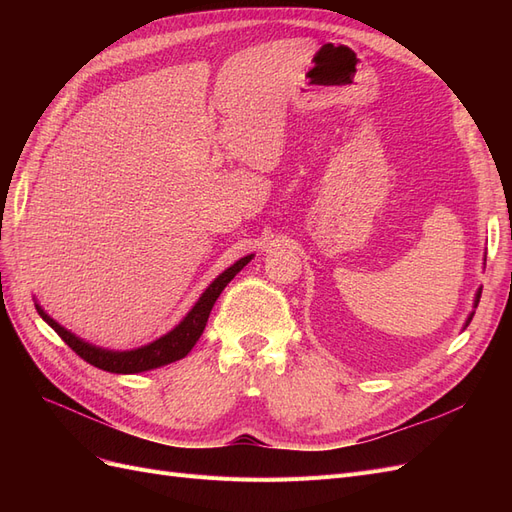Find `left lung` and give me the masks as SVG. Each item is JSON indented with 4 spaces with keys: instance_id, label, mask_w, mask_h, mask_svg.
<instances>
[{
    "instance_id": "1",
    "label": "left lung",
    "mask_w": 512,
    "mask_h": 512,
    "mask_svg": "<svg viewBox=\"0 0 512 512\" xmlns=\"http://www.w3.org/2000/svg\"><path fill=\"white\" fill-rule=\"evenodd\" d=\"M478 301H480V290H478V294H476V301H474V305H478ZM474 316V314H472ZM472 316L468 318V324H470V320H472Z\"/></svg>"
}]
</instances>
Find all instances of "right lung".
<instances>
[{
    "instance_id": "right-lung-1",
    "label": "right lung",
    "mask_w": 512,
    "mask_h": 512,
    "mask_svg": "<svg viewBox=\"0 0 512 512\" xmlns=\"http://www.w3.org/2000/svg\"><path fill=\"white\" fill-rule=\"evenodd\" d=\"M250 260H252V256H245V258L237 260L230 269H226L218 277V280H215L203 292V297H200L198 303L192 307V312L185 316L181 320V324H177V327L168 335L156 339V342L149 346L128 350V352H111V350H102V348L91 346V344L83 342V339L72 335L70 331H66L49 314H44V309L40 305H36V309L42 316V320L49 322V327L89 365H94L104 371H111V374H138V371H149V369H156V367L168 365L173 361H179L194 348L198 337L205 331V324L209 320L213 303L218 301L222 290L228 286L232 277H235Z\"/></svg>"
}]
</instances>
